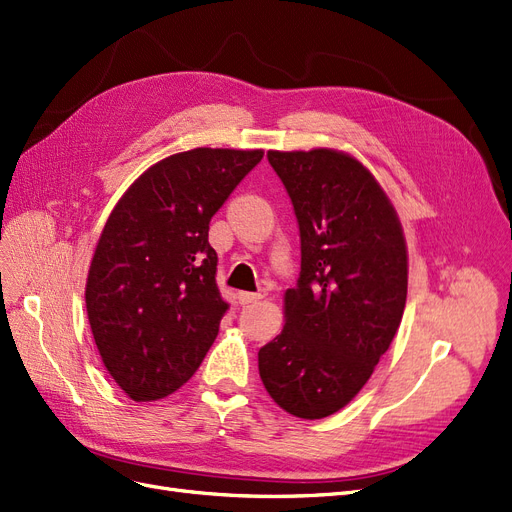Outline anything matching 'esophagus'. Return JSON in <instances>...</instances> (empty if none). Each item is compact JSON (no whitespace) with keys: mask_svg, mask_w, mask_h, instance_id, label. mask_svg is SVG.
I'll use <instances>...</instances> for the list:
<instances>
[{"mask_svg":"<svg viewBox=\"0 0 512 512\" xmlns=\"http://www.w3.org/2000/svg\"><path fill=\"white\" fill-rule=\"evenodd\" d=\"M266 295L263 293H238V301L242 306H246V304H255V301H259V299H263Z\"/></svg>","mask_w":512,"mask_h":512,"instance_id":"1","label":"esophagus"}]
</instances>
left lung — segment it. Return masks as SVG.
<instances>
[{
	"label": "left lung",
	"mask_w": 512,
	"mask_h": 512,
	"mask_svg": "<svg viewBox=\"0 0 512 512\" xmlns=\"http://www.w3.org/2000/svg\"><path fill=\"white\" fill-rule=\"evenodd\" d=\"M291 196L301 272L285 327L259 350V375L287 413L320 420L346 407L399 331L407 301L403 225L371 170L344 151H268Z\"/></svg>",
	"instance_id": "8db88e82"
}]
</instances>
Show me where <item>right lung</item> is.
<instances>
[{
    "label": "right lung",
    "instance_id": "right-lung-1",
    "mask_svg": "<svg viewBox=\"0 0 512 512\" xmlns=\"http://www.w3.org/2000/svg\"><path fill=\"white\" fill-rule=\"evenodd\" d=\"M263 149L196 147L132 183L99 236L86 312L101 361L132 401H158L196 373L227 312L208 223Z\"/></svg>",
    "mask_w": 512,
    "mask_h": 512
}]
</instances>
